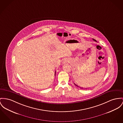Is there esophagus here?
<instances>
[{
    "instance_id": "obj_1",
    "label": "esophagus",
    "mask_w": 123,
    "mask_h": 123,
    "mask_svg": "<svg viewBox=\"0 0 123 123\" xmlns=\"http://www.w3.org/2000/svg\"><path fill=\"white\" fill-rule=\"evenodd\" d=\"M68 62V60H67V59L64 60V61H63V62L64 63H65V62Z\"/></svg>"
}]
</instances>
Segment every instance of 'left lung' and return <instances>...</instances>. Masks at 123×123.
I'll use <instances>...</instances> for the list:
<instances>
[{"instance_id":"8db88e82","label":"left lung","mask_w":123,"mask_h":123,"mask_svg":"<svg viewBox=\"0 0 123 123\" xmlns=\"http://www.w3.org/2000/svg\"><path fill=\"white\" fill-rule=\"evenodd\" d=\"M93 41H96V42H97V41H96V40H95V39H93ZM74 85H76V86H77V87H79V86H78V85H76V84H75V83H74ZM80 88H81V89H83V88H81V87H80Z\"/></svg>"}]
</instances>
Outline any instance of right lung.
<instances>
[{"label":"right lung","mask_w":123,"mask_h":123,"mask_svg":"<svg viewBox=\"0 0 123 123\" xmlns=\"http://www.w3.org/2000/svg\"><path fill=\"white\" fill-rule=\"evenodd\" d=\"M55 73H56V72H55Z\"/></svg>","instance_id":"obj_1"}]
</instances>
